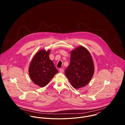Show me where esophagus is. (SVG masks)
Returning a JSON list of instances; mask_svg holds the SVG:
<instances>
[{
  "mask_svg": "<svg viewBox=\"0 0 125 125\" xmlns=\"http://www.w3.org/2000/svg\"><path fill=\"white\" fill-rule=\"evenodd\" d=\"M59 72H61V73H63L64 72V69L63 68H60L59 69Z\"/></svg>",
  "mask_w": 125,
  "mask_h": 125,
  "instance_id": "obj_1",
  "label": "esophagus"
}]
</instances>
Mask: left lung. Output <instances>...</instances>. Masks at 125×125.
<instances>
[{
    "label": "left lung",
    "instance_id": "left-lung-1",
    "mask_svg": "<svg viewBox=\"0 0 125 125\" xmlns=\"http://www.w3.org/2000/svg\"><path fill=\"white\" fill-rule=\"evenodd\" d=\"M94 71V62L89 51L80 46L71 52L70 63L65 75L75 88L84 86L92 78Z\"/></svg>",
    "mask_w": 125,
    "mask_h": 125
}]
</instances>
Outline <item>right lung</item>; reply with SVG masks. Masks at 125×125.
<instances>
[{"instance_id":"right-lung-1","label":"right lung","mask_w":125,"mask_h":125,"mask_svg":"<svg viewBox=\"0 0 125 125\" xmlns=\"http://www.w3.org/2000/svg\"><path fill=\"white\" fill-rule=\"evenodd\" d=\"M50 51L41 50L32 58L29 69L32 81L41 87L46 86L58 72L53 62L49 59Z\"/></svg>"}]
</instances>
